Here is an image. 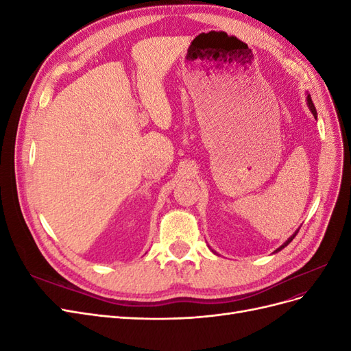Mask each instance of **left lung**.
<instances>
[{
    "instance_id": "left-lung-1",
    "label": "left lung",
    "mask_w": 351,
    "mask_h": 351,
    "mask_svg": "<svg viewBox=\"0 0 351 351\" xmlns=\"http://www.w3.org/2000/svg\"><path fill=\"white\" fill-rule=\"evenodd\" d=\"M307 105H309V110L312 111V114H313V117H315V119H316V108H315V105H313V102H312V98H311V95H307ZM297 232H299V230H297L295 232H294V234L289 239V240H287L284 244H282V246L281 247H278L277 250H275V252H280V250H282L285 246H287V244H289L294 237H295V234H297Z\"/></svg>"
}]
</instances>
